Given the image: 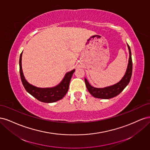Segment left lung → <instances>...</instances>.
Instances as JSON below:
<instances>
[{"instance_id": "obj_1", "label": "left lung", "mask_w": 150, "mask_h": 150, "mask_svg": "<svg viewBox=\"0 0 150 150\" xmlns=\"http://www.w3.org/2000/svg\"><path fill=\"white\" fill-rule=\"evenodd\" d=\"M128 47L129 53L128 67H127L126 73L123 76V78L118 83L114 85L108 86V87L103 88H97L93 87V86H92L89 83L87 79L86 78L84 79L86 88H87L88 91L93 96L100 99H110L114 98L117 95L120 94L122 91V90L126 87V86L128 84L131 78V75H132L133 62L132 59H131V49L128 44Z\"/></svg>"}]
</instances>
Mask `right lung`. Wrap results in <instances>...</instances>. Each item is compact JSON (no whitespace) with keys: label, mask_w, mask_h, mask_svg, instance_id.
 <instances>
[{"label":"right lung","mask_w":150,"mask_h":150,"mask_svg":"<svg viewBox=\"0 0 150 150\" xmlns=\"http://www.w3.org/2000/svg\"><path fill=\"white\" fill-rule=\"evenodd\" d=\"M22 52L21 54L19 59L20 76L22 84L27 91L38 100L43 103H54L64 98L69 89L71 77L74 72L75 69L67 72L61 82L53 88H40L35 87V86L29 84L24 78L22 69Z\"/></svg>","instance_id":"1"}]
</instances>
